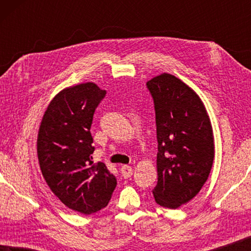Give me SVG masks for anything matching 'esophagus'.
<instances>
[{
	"mask_svg": "<svg viewBox=\"0 0 251 251\" xmlns=\"http://www.w3.org/2000/svg\"><path fill=\"white\" fill-rule=\"evenodd\" d=\"M121 175L125 178H129L132 176V168L130 166H122L121 167Z\"/></svg>",
	"mask_w": 251,
	"mask_h": 251,
	"instance_id": "esophagus-1",
	"label": "esophagus"
}]
</instances>
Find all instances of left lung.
Masks as SVG:
<instances>
[{
  "instance_id": "left-lung-1",
  "label": "left lung",
  "mask_w": 251,
  "mask_h": 251,
  "mask_svg": "<svg viewBox=\"0 0 251 251\" xmlns=\"http://www.w3.org/2000/svg\"><path fill=\"white\" fill-rule=\"evenodd\" d=\"M155 109L157 183L161 207L177 209L207 181L215 156L214 132L201 98L174 75L163 73L146 83Z\"/></svg>"
}]
</instances>
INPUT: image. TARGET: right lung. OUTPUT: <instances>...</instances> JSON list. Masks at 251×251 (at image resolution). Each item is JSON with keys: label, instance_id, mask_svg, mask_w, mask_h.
I'll list each match as a JSON object with an SVG mask.
<instances>
[{"label": "right lung", "instance_id": "right-lung-1", "mask_svg": "<svg viewBox=\"0 0 251 251\" xmlns=\"http://www.w3.org/2000/svg\"><path fill=\"white\" fill-rule=\"evenodd\" d=\"M105 95L94 82L65 88L50 101L37 135V157L48 186L66 207L84 215L105 208L116 187L114 175L91 156L90 128Z\"/></svg>", "mask_w": 251, "mask_h": 251}]
</instances>
